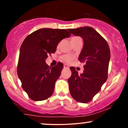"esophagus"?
<instances>
[{
  "mask_svg": "<svg viewBox=\"0 0 128 128\" xmlns=\"http://www.w3.org/2000/svg\"><path fill=\"white\" fill-rule=\"evenodd\" d=\"M64 68H68V66H67V65H66V64H65V65H64Z\"/></svg>",
  "mask_w": 128,
  "mask_h": 128,
  "instance_id": "34e87169",
  "label": "esophagus"
}]
</instances>
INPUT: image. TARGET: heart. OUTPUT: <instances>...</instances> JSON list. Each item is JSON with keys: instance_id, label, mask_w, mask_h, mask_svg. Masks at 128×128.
Segmentation results:
<instances>
[{"instance_id": "1", "label": "heart", "mask_w": 128, "mask_h": 128, "mask_svg": "<svg viewBox=\"0 0 128 128\" xmlns=\"http://www.w3.org/2000/svg\"><path fill=\"white\" fill-rule=\"evenodd\" d=\"M78 38H79V37H74L72 39ZM73 56L72 55H65L62 57V61L67 63L71 62V61L73 60Z\"/></svg>"}]
</instances>
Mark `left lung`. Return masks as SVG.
Returning <instances> with one entry per match:
<instances>
[{"mask_svg":"<svg viewBox=\"0 0 128 128\" xmlns=\"http://www.w3.org/2000/svg\"><path fill=\"white\" fill-rule=\"evenodd\" d=\"M72 34L83 39L84 45L78 60L85 63L84 70L79 74L74 67H70L68 79L70 94L76 101L87 103L100 90L108 78L110 50L106 41L92 27L68 29Z\"/></svg>","mask_w":128,"mask_h":128,"instance_id":"left-lung-1","label":"left lung"}]
</instances>
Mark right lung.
Returning <instances> with one entry per match:
<instances>
[{"label": "right lung", "instance_id": "obj_1", "mask_svg": "<svg viewBox=\"0 0 128 128\" xmlns=\"http://www.w3.org/2000/svg\"><path fill=\"white\" fill-rule=\"evenodd\" d=\"M71 36L66 29H38L23 41L20 49L17 74L23 89L35 101L43 100L52 95L63 64L49 67L48 55L55 52L58 43Z\"/></svg>", "mask_w": 128, "mask_h": 128}]
</instances>
